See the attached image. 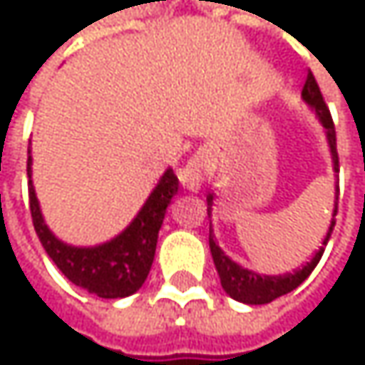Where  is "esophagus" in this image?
Here are the masks:
<instances>
[{
  "instance_id": "obj_1",
  "label": "esophagus",
  "mask_w": 365,
  "mask_h": 365,
  "mask_svg": "<svg viewBox=\"0 0 365 365\" xmlns=\"http://www.w3.org/2000/svg\"><path fill=\"white\" fill-rule=\"evenodd\" d=\"M178 178H180V182H182L185 190L196 192L202 185V180H205V158H202V154L190 156L187 163L178 171Z\"/></svg>"
}]
</instances>
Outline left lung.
<instances>
[{"mask_svg":"<svg viewBox=\"0 0 365 365\" xmlns=\"http://www.w3.org/2000/svg\"><path fill=\"white\" fill-rule=\"evenodd\" d=\"M302 97H304V101L311 108H315L319 120H322V124L326 126L329 150H331V160H334V171L338 173V152H336V128H334V120H331V113H329L328 106L324 101V95L319 91V84H317V80H315V76L311 71L307 76V82H304V88H302ZM211 205H213V194H207V213L211 211ZM336 213H338V187H336L334 215ZM334 226H336V220L331 217L328 237L324 239V247L328 245L329 235H331ZM209 247H211L213 264L217 268L222 287L226 289V294H230V298H235L239 302H245V304H268L274 298H279L283 294H289L292 289H296L313 272V268L319 264V259L324 255V247H319V252L313 255V259L307 262V266H302L300 270L287 272V274H279V277H268V274H257V272H252V270L235 264L228 255L215 245L211 230H209Z\"/></svg>","mask_w":365,"mask_h":365,"instance_id":"1","label":"left lung"}]
</instances>
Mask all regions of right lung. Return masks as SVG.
I'll use <instances>...</instances> for the list:
<instances>
[{
  "label": "right lung",
  "instance_id": "add662e5",
  "mask_svg": "<svg viewBox=\"0 0 365 365\" xmlns=\"http://www.w3.org/2000/svg\"><path fill=\"white\" fill-rule=\"evenodd\" d=\"M27 175H29V209L34 217L39 243L43 245L46 254L56 264V268L78 287L95 294L99 298H124L135 294L148 272L152 268L158 230L165 220V211L171 198L178 194V178L173 169H169L160 183L154 187L145 205L141 207L139 215L130 222V226L118 235L113 241L99 247H71L61 243L43 224L37 196L31 185V156L27 160Z\"/></svg>",
  "mask_w": 365,
  "mask_h": 365
}]
</instances>
